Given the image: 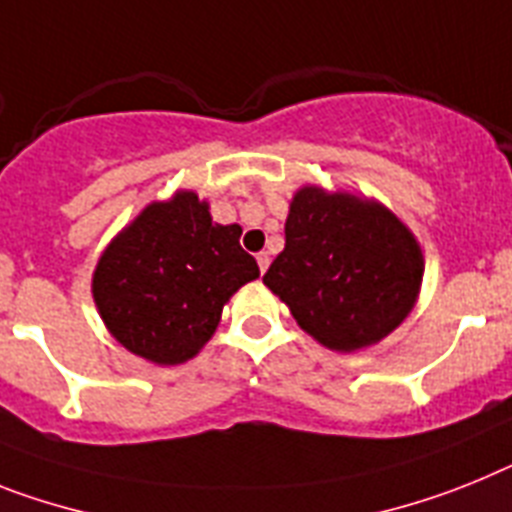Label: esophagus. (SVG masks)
<instances>
[{"label": "esophagus", "instance_id": "1", "mask_svg": "<svg viewBox=\"0 0 512 512\" xmlns=\"http://www.w3.org/2000/svg\"><path fill=\"white\" fill-rule=\"evenodd\" d=\"M257 265H260V273H265V270H268V265H270L268 252H260V255H257Z\"/></svg>", "mask_w": 512, "mask_h": 512}]
</instances>
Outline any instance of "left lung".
Wrapping results in <instances>:
<instances>
[{
	"instance_id": "8db88e82",
	"label": "left lung",
	"mask_w": 512,
	"mask_h": 512,
	"mask_svg": "<svg viewBox=\"0 0 512 512\" xmlns=\"http://www.w3.org/2000/svg\"><path fill=\"white\" fill-rule=\"evenodd\" d=\"M422 273V247L385 205L302 187L286 218V247L263 283L315 341L356 351L409 317Z\"/></svg>"
}]
</instances>
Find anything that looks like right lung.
I'll use <instances>...</instances> for the list:
<instances>
[{
    "mask_svg": "<svg viewBox=\"0 0 512 512\" xmlns=\"http://www.w3.org/2000/svg\"><path fill=\"white\" fill-rule=\"evenodd\" d=\"M242 226L213 223L205 200L176 192L103 249L93 299L124 349L153 364H182L203 349L223 304L260 276L239 244Z\"/></svg>",
    "mask_w": 512,
    "mask_h": 512,
    "instance_id": "right-lung-1",
    "label": "right lung"
}]
</instances>
